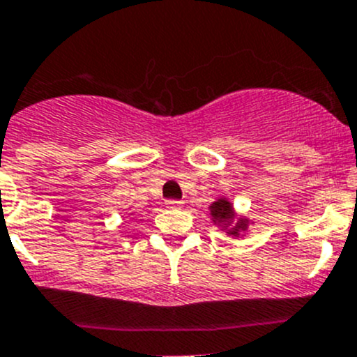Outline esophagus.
Instances as JSON below:
<instances>
[{"instance_id":"1","label":"esophagus","mask_w":357,"mask_h":357,"mask_svg":"<svg viewBox=\"0 0 357 357\" xmlns=\"http://www.w3.org/2000/svg\"><path fill=\"white\" fill-rule=\"evenodd\" d=\"M169 208H181L183 207V202L181 200H167L165 202Z\"/></svg>"}]
</instances>
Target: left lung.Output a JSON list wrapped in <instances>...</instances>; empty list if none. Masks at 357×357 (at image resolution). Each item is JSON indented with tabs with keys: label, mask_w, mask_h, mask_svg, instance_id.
<instances>
[{
	"label": "left lung",
	"mask_w": 357,
	"mask_h": 357,
	"mask_svg": "<svg viewBox=\"0 0 357 357\" xmlns=\"http://www.w3.org/2000/svg\"><path fill=\"white\" fill-rule=\"evenodd\" d=\"M211 215L212 221L218 222V225H222V228L228 229V235L233 236H238L240 231L247 229L248 226V219L245 218H240L238 221L233 222L235 212H233V205L226 199H219L211 205ZM231 224L234 225L233 227L231 226Z\"/></svg>",
	"instance_id": "8db88e82"
}]
</instances>
